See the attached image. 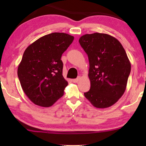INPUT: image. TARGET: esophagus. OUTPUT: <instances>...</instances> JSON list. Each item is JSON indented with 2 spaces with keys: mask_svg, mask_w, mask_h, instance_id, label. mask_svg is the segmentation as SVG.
<instances>
[{
  "mask_svg": "<svg viewBox=\"0 0 146 146\" xmlns=\"http://www.w3.org/2000/svg\"><path fill=\"white\" fill-rule=\"evenodd\" d=\"M80 76H78V77H77L76 78H75V79H73V82H75V83H76V82H78L79 80H80Z\"/></svg>",
  "mask_w": 146,
  "mask_h": 146,
  "instance_id": "1",
  "label": "esophagus"
}]
</instances>
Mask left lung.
Wrapping results in <instances>:
<instances>
[{"label":"left lung","mask_w":146,"mask_h":146,"mask_svg":"<svg viewBox=\"0 0 146 146\" xmlns=\"http://www.w3.org/2000/svg\"><path fill=\"white\" fill-rule=\"evenodd\" d=\"M78 41L90 62L91 88L85 97L95 108L110 107L124 93L131 72L125 49L117 38L105 33L86 34Z\"/></svg>","instance_id":"1"}]
</instances>
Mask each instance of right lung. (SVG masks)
<instances>
[{"label":"right lung","mask_w":146,"mask_h":146,"mask_svg":"<svg viewBox=\"0 0 146 146\" xmlns=\"http://www.w3.org/2000/svg\"><path fill=\"white\" fill-rule=\"evenodd\" d=\"M73 40L70 35L52 33L26 49L17 74L24 92L35 104L50 107L63 96L68 83L60 58Z\"/></svg>","instance_id":"add662e5"}]
</instances>
